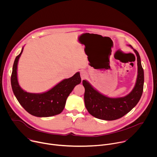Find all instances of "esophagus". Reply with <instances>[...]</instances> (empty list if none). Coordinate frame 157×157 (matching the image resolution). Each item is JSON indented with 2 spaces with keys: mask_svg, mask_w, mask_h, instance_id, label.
Here are the masks:
<instances>
[{
  "mask_svg": "<svg viewBox=\"0 0 157 157\" xmlns=\"http://www.w3.org/2000/svg\"><path fill=\"white\" fill-rule=\"evenodd\" d=\"M87 73H86L85 71H84V70L81 71L80 75H81V78L82 79H84L87 77Z\"/></svg>",
  "mask_w": 157,
  "mask_h": 157,
  "instance_id": "34e87169",
  "label": "esophagus"
}]
</instances>
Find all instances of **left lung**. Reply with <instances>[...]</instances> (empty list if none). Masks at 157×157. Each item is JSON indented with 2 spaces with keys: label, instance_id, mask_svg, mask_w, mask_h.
<instances>
[{
  "label": "left lung",
  "instance_id": "1",
  "mask_svg": "<svg viewBox=\"0 0 157 157\" xmlns=\"http://www.w3.org/2000/svg\"><path fill=\"white\" fill-rule=\"evenodd\" d=\"M133 50L137 57L138 75L135 87L126 96L108 98L96 91L87 81H82L85 106L89 113L96 118L105 121L118 119L129 113L140 101L144 89V73L140 55L136 50Z\"/></svg>",
  "mask_w": 157,
  "mask_h": 157
}]
</instances>
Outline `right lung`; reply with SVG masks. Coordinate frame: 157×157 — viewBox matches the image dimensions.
<instances>
[{"instance_id": "add662e5", "label": "right lung", "mask_w": 157, "mask_h": 157, "mask_svg": "<svg viewBox=\"0 0 157 157\" xmlns=\"http://www.w3.org/2000/svg\"><path fill=\"white\" fill-rule=\"evenodd\" d=\"M22 52L23 48L15 58L11 75L12 88L17 101L29 114L36 117H51L60 114L64 108L67 98L81 81L79 73L63 80L47 92L27 93L20 87L17 80V64Z\"/></svg>"}]
</instances>
